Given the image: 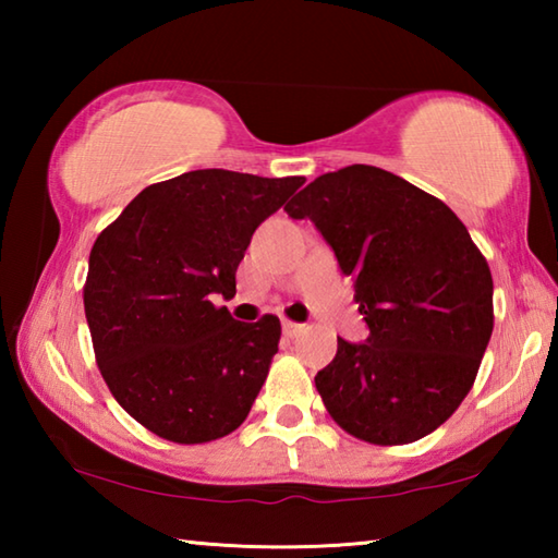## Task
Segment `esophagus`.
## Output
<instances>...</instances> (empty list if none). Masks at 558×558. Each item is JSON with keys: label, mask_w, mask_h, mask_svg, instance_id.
I'll use <instances>...</instances> for the list:
<instances>
[{"label": "esophagus", "mask_w": 558, "mask_h": 558, "mask_svg": "<svg viewBox=\"0 0 558 558\" xmlns=\"http://www.w3.org/2000/svg\"><path fill=\"white\" fill-rule=\"evenodd\" d=\"M305 332V325H300V323H292V319H282V335L286 337H298V335H302Z\"/></svg>", "instance_id": "1"}]
</instances>
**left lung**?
<instances>
[{
    "label": "left lung",
    "mask_w": 558,
    "mask_h": 558,
    "mask_svg": "<svg viewBox=\"0 0 558 558\" xmlns=\"http://www.w3.org/2000/svg\"><path fill=\"white\" fill-rule=\"evenodd\" d=\"M310 219L369 325L337 337L315 386L339 428L405 446L442 426L470 393L495 327L493 272L456 214L386 169L352 165L310 182L286 206Z\"/></svg>",
    "instance_id": "obj_1"
}]
</instances>
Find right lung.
Here are the masks:
<instances>
[{"label":"right lung","instance_id":"add662e5","mask_svg":"<svg viewBox=\"0 0 558 558\" xmlns=\"http://www.w3.org/2000/svg\"><path fill=\"white\" fill-rule=\"evenodd\" d=\"M302 184L196 169L143 189L93 243L83 307L98 369L155 436L211 442L248 415L280 319L239 323L211 298L235 295L253 231Z\"/></svg>","mask_w":558,"mask_h":558}]
</instances>
